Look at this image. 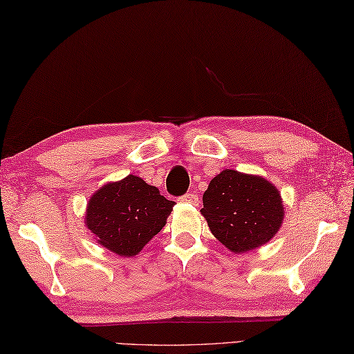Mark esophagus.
Segmentation results:
<instances>
[{
	"instance_id": "esophagus-1",
	"label": "esophagus",
	"mask_w": 354,
	"mask_h": 354,
	"mask_svg": "<svg viewBox=\"0 0 354 354\" xmlns=\"http://www.w3.org/2000/svg\"><path fill=\"white\" fill-rule=\"evenodd\" d=\"M179 202H183V204H192V205H198V204H199V199H198V194L187 193V194H184V196L179 198Z\"/></svg>"
}]
</instances>
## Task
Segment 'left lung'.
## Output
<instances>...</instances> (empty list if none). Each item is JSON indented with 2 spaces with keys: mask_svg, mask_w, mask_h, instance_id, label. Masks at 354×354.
I'll return each mask as SVG.
<instances>
[{
  "mask_svg": "<svg viewBox=\"0 0 354 354\" xmlns=\"http://www.w3.org/2000/svg\"><path fill=\"white\" fill-rule=\"evenodd\" d=\"M202 202L201 214L212 234L234 254L268 243L284 219L281 194L272 183L231 169L209 181Z\"/></svg>",
  "mask_w": 354,
  "mask_h": 354,
  "instance_id": "left-lung-1",
  "label": "left lung"
}]
</instances>
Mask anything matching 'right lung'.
I'll return each instance as SVG.
<instances>
[{
	"mask_svg": "<svg viewBox=\"0 0 354 354\" xmlns=\"http://www.w3.org/2000/svg\"><path fill=\"white\" fill-rule=\"evenodd\" d=\"M175 202L140 176L108 183L88 201L85 225L95 242L120 257H133L167 223Z\"/></svg>",
	"mask_w": 354,
	"mask_h": 354,
	"instance_id": "1",
	"label": "right lung"
}]
</instances>
